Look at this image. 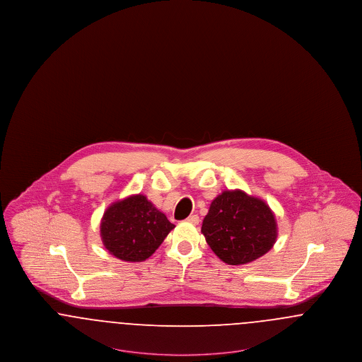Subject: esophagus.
Wrapping results in <instances>:
<instances>
[{"instance_id": "esophagus-1", "label": "esophagus", "mask_w": 362, "mask_h": 362, "mask_svg": "<svg viewBox=\"0 0 362 362\" xmlns=\"http://www.w3.org/2000/svg\"><path fill=\"white\" fill-rule=\"evenodd\" d=\"M187 221L194 225L199 224V217H198V214H192L187 218Z\"/></svg>"}]
</instances>
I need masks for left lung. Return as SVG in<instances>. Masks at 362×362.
I'll return each mask as SVG.
<instances>
[{"instance_id":"1","label":"left lung","mask_w":362,"mask_h":362,"mask_svg":"<svg viewBox=\"0 0 362 362\" xmlns=\"http://www.w3.org/2000/svg\"><path fill=\"white\" fill-rule=\"evenodd\" d=\"M201 232L213 252L232 266L263 257L278 235L269 205L241 189H228L213 199Z\"/></svg>"}]
</instances>
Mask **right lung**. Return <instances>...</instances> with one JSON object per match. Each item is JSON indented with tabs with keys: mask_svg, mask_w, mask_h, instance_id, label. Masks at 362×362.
Wrapping results in <instances>:
<instances>
[{
	"mask_svg": "<svg viewBox=\"0 0 362 362\" xmlns=\"http://www.w3.org/2000/svg\"><path fill=\"white\" fill-rule=\"evenodd\" d=\"M175 225L142 194L117 201L104 211L100 236L111 255L124 262H142L173 230Z\"/></svg>",
	"mask_w": 362,
	"mask_h": 362,
	"instance_id": "obj_1",
	"label": "right lung"
}]
</instances>
